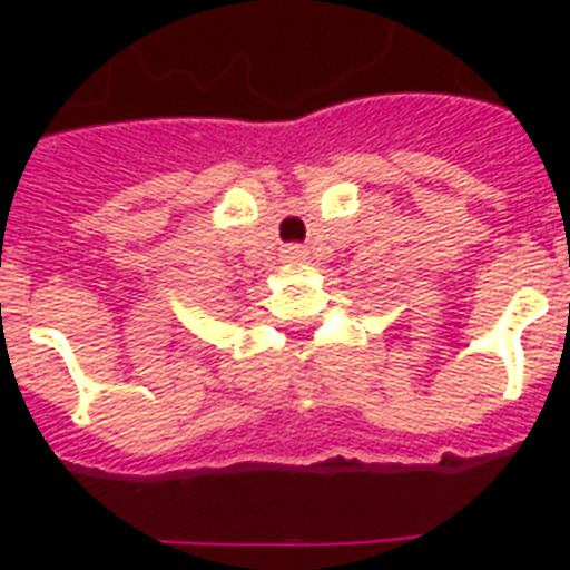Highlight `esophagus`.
<instances>
[{"label": "esophagus", "instance_id": "1", "mask_svg": "<svg viewBox=\"0 0 570 570\" xmlns=\"http://www.w3.org/2000/svg\"><path fill=\"white\" fill-rule=\"evenodd\" d=\"M284 259L286 263H302V259H307V250L298 248V245H289V248L284 250Z\"/></svg>", "mask_w": 570, "mask_h": 570}]
</instances>
